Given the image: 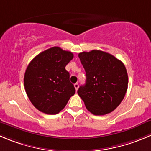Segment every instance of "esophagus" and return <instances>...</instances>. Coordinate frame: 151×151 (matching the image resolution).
I'll return each instance as SVG.
<instances>
[{"mask_svg": "<svg viewBox=\"0 0 151 151\" xmlns=\"http://www.w3.org/2000/svg\"><path fill=\"white\" fill-rule=\"evenodd\" d=\"M74 87H75V88H76V90H77L78 89V87H79V85H78V83H76V84H74Z\"/></svg>", "mask_w": 151, "mask_h": 151, "instance_id": "34e87169", "label": "esophagus"}]
</instances>
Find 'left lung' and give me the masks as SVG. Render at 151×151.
Wrapping results in <instances>:
<instances>
[{
	"mask_svg": "<svg viewBox=\"0 0 151 151\" xmlns=\"http://www.w3.org/2000/svg\"><path fill=\"white\" fill-rule=\"evenodd\" d=\"M86 72V84L78 90L85 107L93 115L111 113L124 99L128 86L125 66L110 53L101 50L78 54Z\"/></svg>",
	"mask_w": 151,
	"mask_h": 151,
	"instance_id": "1",
	"label": "left lung"
}]
</instances>
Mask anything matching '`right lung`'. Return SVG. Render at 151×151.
Masks as SVG:
<instances>
[{"label": "right lung", "instance_id": "add662e5", "mask_svg": "<svg viewBox=\"0 0 151 151\" xmlns=\"http://www.w3.org/2000/svg\"><path fill=\"white\" fill-rule=\"evenodd\" d=\"M73 58L71 52L54 47L42 52L29 64L24 87L32 104L39 111L55 115L62 110L75 94L66 65Z\"/></svg>", "mask_w": 151, "mask_h": 151}]
</instances>
